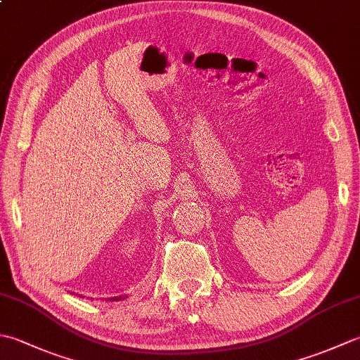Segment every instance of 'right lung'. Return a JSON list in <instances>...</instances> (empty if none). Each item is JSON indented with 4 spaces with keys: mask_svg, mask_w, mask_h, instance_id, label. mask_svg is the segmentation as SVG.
I'll use <instances>...</instances> for the list:
<instances>
[{
    "mask_svg": "<svg viewBox=\"0 0 360 360\" xmlns=\"http://www.w3.org/2000/svg\"><path fill=\"white\" fill-rule=\"evenodd\" d=\"M119 298H120V297H119Z\"/></svg>",
    "mask_w": 360,
    "mask_h": 360,
    "instance_id": "obj_1",
    "label": "right lung"
}]
</instances>
